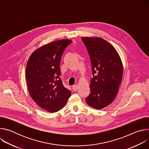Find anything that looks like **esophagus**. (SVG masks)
Returning a JSON list of instances; mask_svg holds the SVG:
<instances>
[{"label": "esophagus", "mask_w": 149, "mask_h": 149, "mask_svg": "<svg viewBox=\"0 0 149 149\" xmlns=\"http://www.w3.org/2000/svg\"><path fill=\"white\" fill-rule=\"evenodd\" d=\"M78 88V85H74V86H72V90L74 91H76L77 90Z\"/></svg>", "instance_id": "34e87169"}]
</instances>
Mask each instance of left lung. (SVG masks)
I'll return each mask as SVG.
<instances>
[{"label":"left lung","mask_w":149,"mask_h":149,"mask_svg":"<svg viewBox=\"0 0 149 149\" xmlns=\"http://www.w3.org/2000/svg\"><path fill=\"white\" fill-rule=\"evenodd\" d=\"M89 54L93 78L86 101L90 107L101 110L114 100L121 82L123 66L114 47L101 38H81Z\"/></svg>","instance_id":"1"}]
</instances>
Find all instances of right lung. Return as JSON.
<instances>
[{
	"instance_id": "1",
	"label": "right lung",
	"mask_w": 149,
	"mask_h": 149,
	"mask_svg": "<svg viewBox=\"0 0 149 149\" xmlns=\"http://www.w3.org/2000/svg\"><path fill=\"white\" fill-rule=\"evenodd\" d=\"M69 39L54 41L36 49L26 67V79L31 98L40 107L55 113L65 105L71 92L60 79V62Z\"/></svg>"
}]
</instances>
